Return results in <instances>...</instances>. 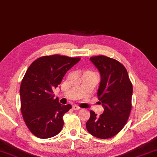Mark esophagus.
Wrapping results in <instances>:
<instances>
[{"instance_id":"obj_1","label":"esophagus","mask_w":157,"mask_h":157,"mask_svg":"<svg viewBox=\"0 0 157 157\" xmlns=\"http://www.w3.org/2000/svg\"><path fill=\"white\" fill-rule=\"evenodd\" d=\"M72 108H73V110H78L80 109V108H79L78 106H77V105H75V104L73 105Z\"/></svg>"}]
</instances>
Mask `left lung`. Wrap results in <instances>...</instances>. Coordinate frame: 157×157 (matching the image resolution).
<instances>
[{
    "label": "left lung",
    "mask_w": 157,
    "mask_h": 157,
    "mask_svg": "<svg viewBox=\"0 0 157 157\" xmlns=\"http://www.w3.org/2000/svg\"><path fill=\"white\" fill-rule=\"evenodd\" d=\"M90 59L100 73L98 96L104 110L99 116L90 111L86 129L97 138L109 139L120 132L129 117L132 84L126 68L116 59L104 56L91 57Z\"/></svg>",
    "instance_id": "obj_1"
}]
</instances>
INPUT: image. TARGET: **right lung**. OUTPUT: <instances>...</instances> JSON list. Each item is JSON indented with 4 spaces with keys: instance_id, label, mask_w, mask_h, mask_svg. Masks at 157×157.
Wrapping results in <instances>:
<instances>
[{
    "instance_id": "1",
    "label": "right lung",
    "mask_w": 157,
    "mask_h": 157,
    "mask_svg": "<svg viewBox=\"0 0 157 157\" xmlns=\"http://www.w3.org/2000/svg\"><path fill=\"white\" fill-rule=\"evenodd\" d=\"M79 60L59 55L43 56L36 59L25 73L20 88L21 109L27 126L37 137L51 138L61 131L62 117L71 105L59 104L58 98H53V90Z\"/></svg>"
}]
</instances>
